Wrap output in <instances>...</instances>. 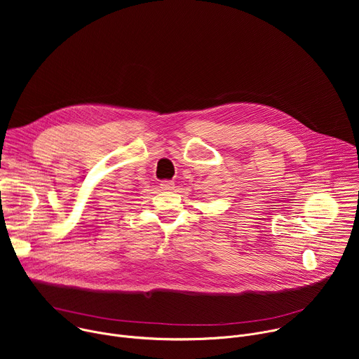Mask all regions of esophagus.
<instances>
[{"instance_id": "obj_1", "label": "esophagus", "mask_w": 359, "mask_h": 359, "mask_svg": "<svg viewBox=\"0 0 359 359\" xmlns=\"http://www.w3.org/2000/svg\"><path fill=\"white\" fill-rule=\"evenodd\" d=\"M161 189H163V190H173L175 189V183L170 182V180H163L161 183Z\"/></svg>"}]
</instances>
